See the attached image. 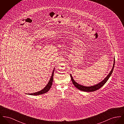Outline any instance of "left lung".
<instances>
[{"label":"left lung","instance_id":"8db88e82","mask_svg":"<svg viewBox=\"0 0 124 124\" xmlns=\"http://www.w3.org/2000/svg\"><path fill=\"white\" fill-rule=\"evenodd\" d=\"M114 65H115V59L114 58V63L113 65V67H112V69L111 70V71L110 72V73H109V74L107 76V77L103 80H102L101 82L99 83V84L95 85H94L93 86H85L84 85H79V84L77 83L73 78L72 77V76L70 74L71 76V81L72 82L73 84L74 85V86L78 89V90H80L81 91H82L84 92H94L97 90H98L102 86H103L105 83L107 81V80H108L109 78L111 76V75L112 74V72L113 71V69H114Z\"/></svg>","mask_w":124,"mask_h":124}]
</instances>
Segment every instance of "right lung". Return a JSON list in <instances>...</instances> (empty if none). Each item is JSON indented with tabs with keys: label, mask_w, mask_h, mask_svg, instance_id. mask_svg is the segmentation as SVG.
Wrapping results in <instances>:
<instances>
[{
	"label": "right lung",
	"mask_w": 124,
	"mask_h": 124,
	"mask_svg": "<svg viewBox=\"0 0 124 124\" xmlns=\"http://www.w3.org/2000/svg\"><path fill=\"white\" fill-rule=\"evenodd\" d=\"M54 69H53L52 76L50 78V80L49 81V82L48 83L47 85L45 86V87L44 89H43L41 91H39L38 92H36L35 93H27V94L31 95H39L43 94L44 93H47V92H48L49 91V90L51 88L52 84H53V74H54Z\"/></svg>",
	"instance_id": "obj_1"
}]
</instances>
